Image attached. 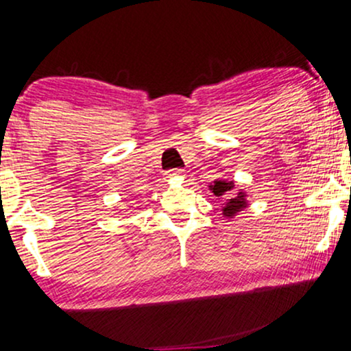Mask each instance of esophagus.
Segmentation results:
<instances>
[{
	"label": "esophagus",
	"mask_w": 351,
	"mask_h": 351,
	"mask_svg": "<svg viewBox=\"0 0 351 351\" xmlns=\"http://www.w3.org/2000/svg\"><path fill=\"white\" fill-rule=\"evenodd\" d=\"M184 170H181V168H175V170H170L168 171V176H183Z\"/></svg>",
	"instance_id": "obj_1"
}]
</instances>
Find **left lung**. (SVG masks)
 <instances>
[{
  "mask_svg": "<svg viewBox=\"0 0 351 351\" xmlns=\"http://www.w3.org/2000/svg\"><path fill=\"white\" fill-rule=\"evenodd\" d=\"M232 189H234V184H232V181H230V183H222V181H216V183H214V186H213V191H214V194H216V196H222V194H226L227 191H232ZM242 208H245V201H243V194L240 193L239 196L235 197V199H230L229 202H227L226 208H223V214L230 217V216H234V214Z\"/></svg>",
  "mask_w": 351,
  "mask_h": 351,
  "instance_id": "left-lung-1",
  "label": "left lung"
}]
</instances>
